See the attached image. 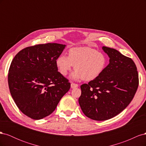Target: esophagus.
I'll return each mask as SVG.
<instances>
[{
	"label": "esophagus",
	"mask_w": 146,
	"mask_h": 146,
	"mask_svg": "<svg viewBox=\"0 0 146 146\" xmlns=\"http://www.w3.org/2000/svg\"><path fill=\"white\" fill-rule=\"evenodd\" d=\"M70 86H71L72 88H76L78 87V85L76 83H71L70 84Z\"/></svg>",
	"instance_id": "34e87169"
}]
</instances>
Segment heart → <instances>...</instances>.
<instances>
[{"mask_svg": "<svg viewBox=\"0 0 146 146\" xmlns=\"http://www.w3.org/2000/svg\"><path fill=\"white\" fill-rule=\"evenodd\" d=\"M56 66L59 72L66 76L74 66L71 75L74 80L84 79L90 81L99 77L107 64V58L104 53L89 47L70 48L68 56L60 55L57 57Z\"/></svg>", "mask_w": 146, "mask_h": 146, "instance_id": "heart-1", "label": "heart"}]
</instances>
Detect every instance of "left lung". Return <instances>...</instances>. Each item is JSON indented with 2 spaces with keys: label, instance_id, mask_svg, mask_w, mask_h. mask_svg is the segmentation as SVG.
Listing matches in <instances>:
<instances>
[{
  "label": "left lung",
  "instance_id": "obj_1",
  "mask_svg": "<svg viewBox=\"0 0 146 146\" xmlns=\"http://www.w3.org/2000/svg\"><path fill=\"white\" fill-rule=\"evenodd\" d=\"M110 58L104 72L81 85L78 99L83 113L95 121H105L117 115L133 99L139 85L136 66L129 57L114 48L102 47Z\"/></svg>",
  "mask_w": 146,
  "mask_h": 146
}]
</instances>
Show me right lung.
<instances>
[{
  "mask_svg": "<svg viewBox=\"0 0 146 146\" xmlns=\"http://www.w3.org/2000/svg\"><path fill=\"white\" fill-rule=\"evenodd\" d=\"M65 46L57 43L30 46L13 59L8 86L17 107L27 116L38 120L50 115L69 90L70 83L55 63Z\"/></svg>",
  "mask_w": 146,
  "mask_h": 146,
  "instance_id": "right-lung-1",
  "label": "right lung"
}]
</instances>
